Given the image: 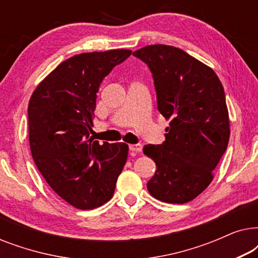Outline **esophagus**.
<instances>
[{
    "label": "esophagus",
    "mask_w": 258,
    "mask_h": 258,
    "mask_svg": "<svg viewBox=\"0 0 258 258\" xmlns=\"http://www.w3.org/2000/svg\"><path fill=\"white\" fill-rule=\"evenodd\" d=\"M129 149L134 153H141L142 151V144H130Z\"/></svg>",
    "instance_id": "esophagus-1"
}]
</instances>
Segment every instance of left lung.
<instances>
[{
	"label": "left lung",
	"instance_id": "8db88e82",
	"mask_svg": "<svg viewBox=\"0 0 258 258\" xmlns=\"http://www.w3.org/2000/svg\"><path fill=\"white\" fill-rule=\"evenodd\" d=\"M133 55L149 67L157 109L169 121L164 142L143 148L156 163L148 191L165 203L190 202L213 181L227 150L230 124L223 86L210 67L172 45H147Z\"/></svg>",
	"mask_w": 258,
	"mask_h": 258
}]
</instances>
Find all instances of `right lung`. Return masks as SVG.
I'll list each match as a JSON object with an SVG mask.
<instances>
[{"label": "right lung", "instance_id": "obj_1", "mask_svg": "<svg viewBox=\"0 0 258 258\" xmlns=\"http://www.w3.org/2000/svg\"><path fill=\"white\" fill-rule=\"evenodd\" d=\"M130 55L128 49H114L73 56L30 97L31 156L51 189L77 209L107 203L126 162L128 144H100L90 133L102 81Z\"/></svg>", "mask_w": 258, "mask_h": 258}]
</instances>
